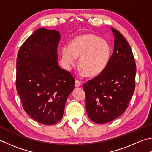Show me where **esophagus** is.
<instances>
[{
  "label": "esophagus",
  "instance_id": "1",
  "mask_svg": "<svg viewBox=\"0 0 152 152\" xmlns=\"http://www.w3.org/2000/svg\"><path fill=\"white\" fill-rule=\"evenodd\" d=\"M81 86V82L78 80H76V82H75V86L76 87H79Z\"/></svg>",
  "mask_w": 152,
  "mask_h": 152
}]
</instances>
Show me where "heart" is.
I'll return each mask as SVG.
<instances>
[{
	"label": "heart",
	"mask_w": 152,
	"mask_h": 152,
	"mask_svg": "<svg viewBox=\"0 0 152 152\" xmlns=\"http://www.w3.org/2000/svg\"><path fill=\"white\" fill-rule=\"evenodd\" d=\"M111 53L110 44L92 33L78 36L72 41L70 47L65 46L62 50L65 64L67 66L74 65L76 58H80L78 67L89 77H94L102 72Z\"/></svg>",
	"instance_id": "b5f03b06"
}]
</instances>
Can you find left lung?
Returning a JSON list of instances; mask_svg holds the SVG:
<instances>
[{"mask_svg": "<svg viewBox=\"0 0 152 152\" xmlns=\"http://www.w3.org/2000/svg\"><path fill=\"white\" fill-rule=\"evenodd\" d=\"M112 30L114 48L106 68L83 85L87 114L98 124L111 122L122 115L136 86V65L130 46L118 30Z\"/></svg>", "mask_w": 152, "mask_h": 152, "instance_id": "left-lung-1", "label": "left lung"}]
</instances>
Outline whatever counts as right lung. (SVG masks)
I'll use <instances>...</instances> for the list:
<instances>
[{
    "label": "right lung",
    "mask_w": 152,
    "mask_h": 152,
    "mask_svg": "<svg viewBox=\"0 0 152 152\" xmlns=\"http://www.w3.org/2000/svg\"><path fill=\"white\" fill-rule=\"evenodd\" d=\"M59 32L37 29L25 40L16 58V90L22 106L32 119L54 125L62 119L75 79L60 68L57 47Z\"/></svg>",
    "instance_id": "1"
}]
</instances>
